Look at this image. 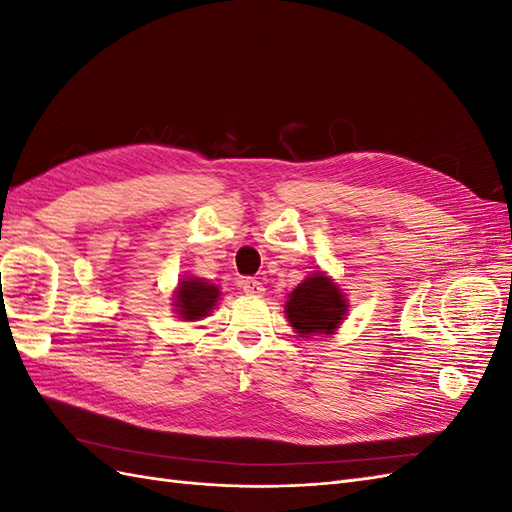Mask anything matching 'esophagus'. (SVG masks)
<instances>
[{
	"mask_svg": "<svg viewBox=\"0 0 512 512\" xmlns=\"http://www.w3.org/2000/svg\"><path fill=\"white\" fill-rule=\"evenodd\" d=\"M241 288L245 294H250V297H262V294H265V286H262V282L252 280V277L241 280Z\"/></svg>",
	"mask_w": 512,
	"mask_h": 512,
	"instance_id": "34e87169",
	"label": "esophagus"
}]
</instances>
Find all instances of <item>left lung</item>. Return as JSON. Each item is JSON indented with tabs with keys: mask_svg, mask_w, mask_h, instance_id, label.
Wrapping results in <instances>:
<instances>
[{
	"mask_svg": "<svg viewBox=\"0 0 512 512\" xmlns=\"http://www.w3.org/2000/svg\"><path fill=\"white\" fill-rule=\"evenodd\" d=\"M284 312L299 337H329L346 320L348 299L329 273L314 271L288 294Z\"/></svg>",
	"mask_w": 512,
	"mask_h": 512,
	"instance_id": "left-lung-1",
	"label": "left lung"
}]
</instances>
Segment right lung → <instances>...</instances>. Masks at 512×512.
Instances as JSON below:
<instances>
[{
	"label": "right lung",
	"instance_id": "1",
	"mask_svg": "<svg viewBox=\"0 0 512 512\" xmlns=\"http://www.w3.org/2000/svg\"><path fill=\"white\" fill-rule=\"evenodd\" d=\"M220 297L222 290L218 284H211L209 280L196 275H185L173 290V303L170 305H173V312L179 320L196 322L213 312Z\"/></svg>",
	"mask_w": 512,
	"mask_h": 512
}]
</instances>
